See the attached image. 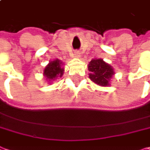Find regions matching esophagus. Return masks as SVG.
Segmentation results:
<instances>
[{"instance_id": "esophagus-1", "label": "esophagus", "mask_w": 150, "mask_h": 150, "mask_svg": "<svg viewBox=\"0 0 150 150\" xmlns=\"http://www.w3.org/2000/svg\"><path fill=\"white\" fill-rule=\"evenodd\" d=\"M75 57H78V56H79V55H78V53H77V52H75Z\"/></svg>"}]
</instances>
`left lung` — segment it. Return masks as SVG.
<instances>
[{"instance_id":"left-lung-1","label":"left lung","mask_w":150,"mask_h":150,"mask_svg":"<svg viewBox=\"0 0 150 150\" xmlns=\"http://www.w3.org/2000/svg\"><path fill=\"white\" fill-rule=\"evenodd\" d=\"M88 69L92 81L103 87L109 86L110 79L115 74L113 68L109 64L106 63L103 59H93L88 63Z\"/></svg>"}]
</instances>
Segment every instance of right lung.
I'll list each match as a JSON object with an SVG mask.
<instances>
[{
	"label": "right lung",
	"mask_w": 150,
	"mask_h": 150,
	"mask_svg": "<svg viewBox=\"0 0 150 150\" xmlns=\"http://www.w3.org/2000/svg\"><path fill=\"white\" fill-rule=\"evenodd\" d=\"M62 62L56 59L54 61L50 62L44 69L43 75L46 77L47 80L49 81L55 80L57 77H62L64 73V69L62 68Z\"/></svg>",
	"instance_id": "right-lung-1"
}]
</instances>
